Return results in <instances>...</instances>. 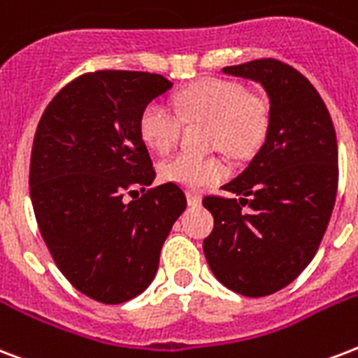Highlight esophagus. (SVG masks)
<instances>
[{"instance_id": "esophagus-1", "label": "esophagus", "mask_w": 358, "mask_h": 358, "mask_svg": "<svg viewBox=\"0 0 358 358\" xmlns=\"http://www.w3.org/2000/svg\"><path fill=\"white\" fill-rule=\"evenodd\" d=\"M201 203H203V197H201L199 193H195V191H187V204H189V206H201Z\"/></svg>"}]
</instances>
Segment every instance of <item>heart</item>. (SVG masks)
<instances>
[{"label":"heart","instance_id":"1","mask_svg":"<svg viewBox=\"0 0 358 358\" xmlns=\"http://www.w3.org/2000/svg\"><path fill=\"white\" fill-rule=\"evenodd\" d=\"M180 120L206 124L208 143L231 157H248L263 144L268 129V106L261 97L245 94L238 82L206 78L182 90L174 97ZM144 144L157 154H167L180 136V122L165 106L150 103L138 118ZM161 178L185 189H201L225 178L227 167L217 157L174 155L159 167Z\"/></svg>","mask_w":358,"mask_h":358}]
</instances>
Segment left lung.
<instances>
[{
  "label": "left lung",
  "instance_id": "1",
  "mask_svg": "<svg viewBox=\"0 0 358 358\" xmlns=\"http://www.w3.org/2000/svg\"><path fill=\"white\" fill-rule=\"evenodd\" d=\"M222 73L257 82L268 97V129L250 165L223 185L238 199L204 197L214 231L208 266L244 296L287 287L317 252L338 191V143L331 114L306 76L278 59Z\"/></svg>",
  "mask_w": 358,
  "mask_h": 358
}]
</instances>
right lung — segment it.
<instances>
[{"label":"right lung","instance_id":"obj_1","mask_svg":"<svg viewBox=\"0 0 358 358\" xmlns=\"http://www.w3.org/2000/svg\"><path fill=\"white\" fill-rule=\"evenodd\" d=\"M173 88L161 75L97 71L78 76L46 106L35 131L29 189L52 257L80 293L122 304L148 287L174 222L187 206L155 171L138 133L146 106ZM143 187L127 203L124 193Z\"/></svg>","mask_w":358,"mask_h":358}]
</instances>
